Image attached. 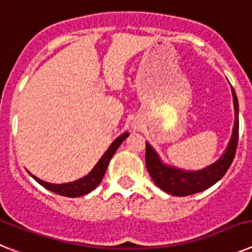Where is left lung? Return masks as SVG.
<instances>
[{
	"label": "left lung",
	"instance_id": "8db88e82",
	"mask_svg": "<svg viewBox=\"0 0 252 252\" xmlns=\"http://www.w3.org/2000/svg\"><path fill=\"white\" fill-rule=\"evenodd\" d=\"M233 103H235V127L232 139L226 153L215 164L198 171H184L175 168H169L160 161L157 153L149 144H146L145 162L151 179L164 192L177 197L194 194L206 190L221 179L233 161L239 144V102L232 88Z\"/></svg>",
	"mask_w": 252,
	"mask_h": 252
}]
</instances>
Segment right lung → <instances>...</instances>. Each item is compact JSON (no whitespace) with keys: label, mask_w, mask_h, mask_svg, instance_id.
Instances as JSON below:
<instances>
[{"label":"right lung","mask_w":252,"mask_h":252,"mask_svg":"<svg viewBox=\"0 0 252 252\" xmlns=\"http://www.w3.org/2000/svg\"><path fill=\"white\" fill-rule=\"evenodd\" d=\"M127 136H128V132H125L122 133L121 136L117 137V139L111 144V146L108 148V150L106 151V154H104L103 157L101 158V160L97 162V165L91 170L90 174L86 175V177L82 178V179L74 180V182H70V183H65V184H51L39 179V178H36L35 175H31V177L34 178L37 183L41 184L44 188L49 189V190L57 193V194L59 195L74 198V197H81V195L88 194L91 190H93L95 187L101 183L111 158L113 157V154L116 153V150L119 149V146L121 145L122 141H124Z\"/></svg>","instance_id":"add662e5"}]
</instances>
